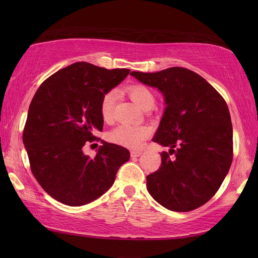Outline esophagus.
Segmentation results:
<instances>
[{
    "label": "esophagus",
    "instance_id": "obj_1",
    "mask_svg": "<svg viewBox=\"0 0 258 258\" xmlns=\"http://www.w3.org/2000/svg\"><path fill=\"white\" fill-rule=\"evenodd\" d=\"M140 155H142V151H138V150L131 151V157H139Z\"/></svg>",
    "mask_w": 258,
    "mask_h": 258
}]
</instances>
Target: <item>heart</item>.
<instances>
[{
    "label": "heart",
    "instance_id": "heart-1",
    "mask_svg": "<svg viewBox=\"0 0 258 258\" xmlns=\"http://www.w3.org/2000/svg\"><path fill=\"white\" fill-rule=\"evenodd\" d=\"M125 91L140 108H152L154 105L155 95L149 86L142 83H132L126 86ZM115 102H116V92L109 90L104 93L100 104V112L104 122L108 123L113 119ZM149 135L150 131L145 126L122 124L113 128L108 133L107 138L114 144L134 149L143 144Z\"/></svg>",
    "mask_w": 258,
    "mask_h": 258
}]
</instances>
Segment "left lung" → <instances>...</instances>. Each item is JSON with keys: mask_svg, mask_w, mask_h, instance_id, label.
<instances>
[{"mask_svg": "<svg viewBox=\"0 0 258 258\" xmlns=\"http://www.w3.org/2000/svg\"><path fill=\"white\" fill-rule=\"evenodd\" d=\"M131 75L157 87L166 104L153 141L171 150L162 153L161 167L146 176L147 190L169 211L204 205L221 187L233 161V126L225 100L205 79L184 68Z\"/></svg>", "mask_w": 258, "mask_h": 258, "instance_id": "obj_1", "label": "left lung"}]
</instances>
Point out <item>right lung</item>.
I'll use <instances>...</instances> for the list:
<instances>
[{"label":"right lung","instance_id":"right-lung-1","mask_svg":"<svg viewBox=\"0 0 258 258\" xmlns=\"http://www.w3.org/2000/svg\"><path fill=\"white\" fill-rule=\"evenodd\" d=\"M128 73L127 69L76 62L37 89L27 113L23 144L33 175L54 200L70 206L89 204L111 187L118 168L130 160L128 150L106 142L95 157L83 152V146L96 139L95 131L103 130L104 93Z\"/></svg>","mask_w":258,"mask_h":258}]
</instances>
